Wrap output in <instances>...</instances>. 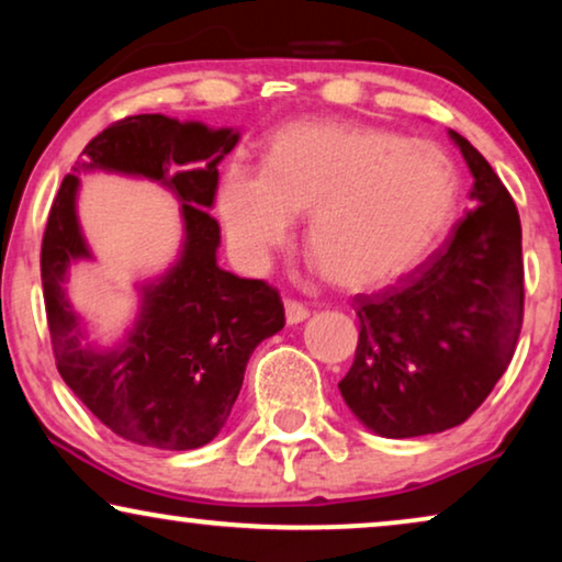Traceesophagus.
I'll use <instances>...</instances> for the list:
<instances>
[{
	"mask_svg": "<svg viewBox=\"0 0 562 562\" xmlns=\"http://www.w3.org/2000/svg\"><path fill=\"white\" fill-rule=\"evenodd\" d=\"M283 310H286V322L289 325H299V322H304L310 317V310L302 302H296V299H283Z\"/></svg>",
	"mask_w": 562,
	"mask_h": 562,
	"instance_id": "1",
	"label": "esophagus"
}]
</instances>
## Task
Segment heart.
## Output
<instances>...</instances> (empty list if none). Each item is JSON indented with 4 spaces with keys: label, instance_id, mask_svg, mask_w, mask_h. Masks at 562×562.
Masks as SVG:
<instances>
[{
    "label": "heart",
    "instance_id": "obj_1",
    "mask_svg": "<svg viewBox=\"0 0 562 562\" xmlns=\"http://www.w3.org/2000/svg\"><path fill=\"white\" fill-rule=\"evenodd\" d=\"M460 179L440 145L342 122H299L268 143L263 171L229 166L217 206L229 248L268 266L306 212V243L342 286H375L419 263L458 204Z\"/></svg>",
    "mask_w": 562,
    "mask_h": 562
}]
</instances>
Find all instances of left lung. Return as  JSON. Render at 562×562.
Masks as SVG:
<instances>
[{"label":"left lung","instance_id":"left-lung-1","mask_svg":"<svg viewBox=\"0 0 562 562\" xmlns=\"http://www.w3.org/2000/svg\"><path fill=\"white\" fill-rule=\"evenodd\" d=\"M450 137L473 173V206L425 263L352 299L358 348L337 383L368 429L396 440L463 425L512 363L525 319L517 204L488 160Z\"/></svg>","mask_w":562,"mask_h":562}]
</instances>
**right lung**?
Wrapping results in <instances>:
<instances>
[{"instance_id": "right-lung-1", "label": "right lung", "mask_w": 562, "mask_h": 562, "mask_svg": "<svg viewBox=\"0 0 562 562\" xmlns=\"http://www.w3.org/2000/svg\"><path fill=\"white\" fill-rule=\"evenodd\" d=\"M233 130L135 114L112 122L79 166L160 181L181 202L183 250L164 279L143 286V310L114 350L83 345L79 314L64 294L71 260L89 258L76 220L79 176L66 173L43 233L41 276L56 368L66 386L122 440L194 450L217 437L240 394L245 366L286 325L279 289L217 266L220 225L210 206L217 164L235 148Z\"/></svg>"}]
</instances>
